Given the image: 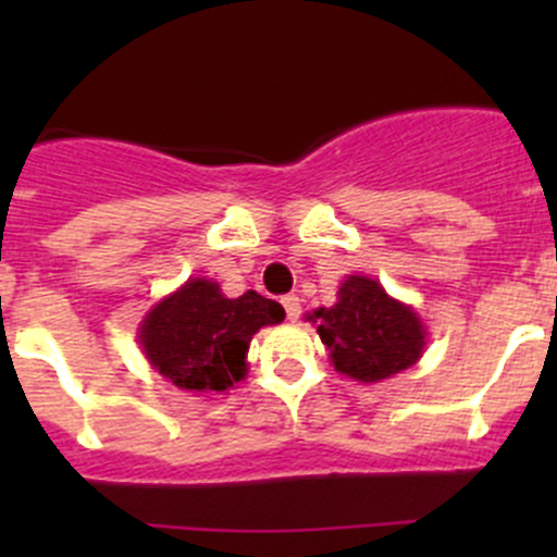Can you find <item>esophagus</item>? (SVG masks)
I'll use <instances>...</instances> for the list:
<instances>
[{"mask_svg":"<svg viewBox=\"0 0 557 557\" xmlns=\"http://www.w3.org/2000/svg\"><path fill=\"white\" fill-rule=\"evenodd\" d=\"M283 307H285V314H288V320H299V314H301V301H299V296H285L283 299Z\"/></svg>","mask_w":557,"mask_h":557,"instance_id":"1","label":"esophagus"}]
</instances>
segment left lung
<instances>
[{
	"label": "left lung",
	"instance_id": "left-lung-1",
	"mask_svg": "<svg viewBox=\"0 0 557 557\" xmlns=\"http://www.w3.org/2000/svg\"><path fill=\"white\" fill-rule=\"evenodd\" d=\"M307 318L318 323L336 372L358 383H380L423 356L425 329L418 312L363 274H350L336 294V305L320 307Z\"/></svg>",
	"mask_w": 557,
	"mask_h": 557
}]
</instances>
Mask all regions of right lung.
Instances as JSON below:
<instances>
[{
  "label": "right lung",
  "mask_w": 557,
  "mask_h": 557,
  "mask_svg": "<svg viewBox=\"0 0 557 557\" xmlns=\"http://www.w3.org/2000/svg\"><path fill=\"white\" fill-rule=\"evenodd\" d=\"M283 318V307L256 290L226 299L221 285L194 277L145 314L139 342L150 367L172 385L223 393L247 374L252 334Z\"/></svg>",
  "instance_id": "add662e5"
}]
</instances>
